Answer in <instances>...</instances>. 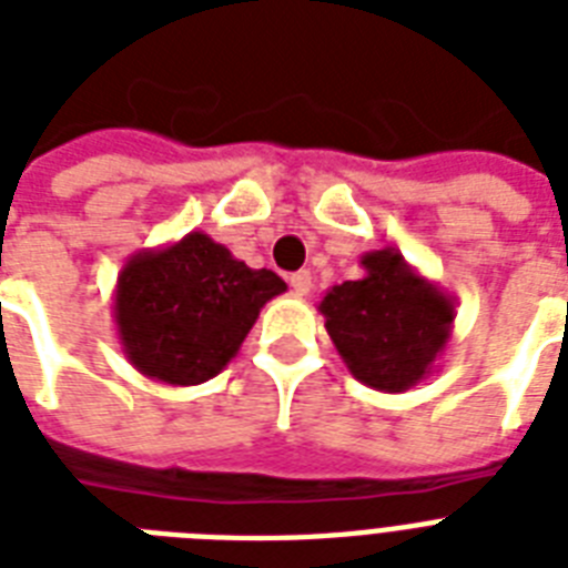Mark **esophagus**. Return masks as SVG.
I'll return each instance as SVG.
<instances>
[{"label":"esophagus","instance_id":"34e87169","mask_svg":"<svg viewBox=\"0 0 568 568\" xmlns=\"http://www.w3.org/2000/svg\"><path fill=\"white\" fill-rule=\"evenodd\" d=\"M288 285H292V292L297 297H306L312 292V274L310 271H297V274L288 276Z\"/></svg>","mask_w":568,"mask_h":568}]
</instances>
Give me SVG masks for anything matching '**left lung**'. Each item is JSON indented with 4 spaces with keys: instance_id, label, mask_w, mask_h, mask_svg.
Wrapping results in <instances>:
<instances>
[{
    "instance_id": "8db88e82",
    "label": "left lung",
    "mask_w": 568,
    "mask_h": 568,
    "mask_svg": "<svg viewBox=\"0 0 568 568\" xmlns=\"http://www.w3.org/2000/svg\"><path fill=\"white\" fill-rule=\"evenodd\" d=\"M359 265L365 274L333 285L318 312L347 372L397 395L433 374L454 333L457 301L395 247L372 250Z\"/></svg>"
}]
</instances>
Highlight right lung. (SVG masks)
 Wrapping results in <instances>:
<instances>
[{
	"instance_id": "obj_1",
	"label": "right lung",
	"mask_w": 568,
	"mask_h": 568,
	"mask_svg": "<svg viewBox=\"0 0 568 568\" xmlns=\"http://www.w3.org/2000/svg\"><path fill=\"white\" fill-rule=\"evenodd\" d=\"M288 285L247 267L205 232L138 250L114 285V327L135 372L196 386L230 365L258 312Z\"/></svg>"
}]
</instances>
